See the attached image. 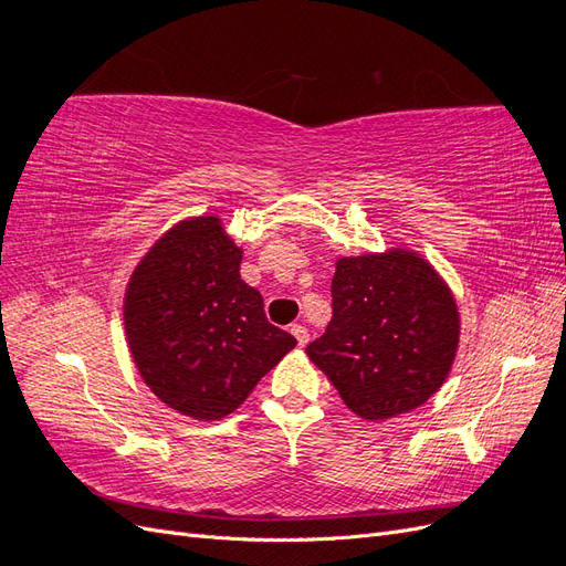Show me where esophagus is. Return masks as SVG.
Segmentation results:
<instances>
[{"label": "esophagus", "mask_w": 566, "mask_h": 566, "mask_svg": "<svg viewBox=\"0 0 566 566\" xmlns=\"http://www.w3.org/2000/svg\"><path fill=\"white\" fill-rule=\"evenodd\" d=\"M290 333L295 335V339H297V345H300V347H304L306 342H310V331H306V325H302V323L290 325Z\"/></svg>", "instance_id": "1"}]
</instances>
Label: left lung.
Instances as JSON below:
<instances>
[{"label": "left lung", "instance_id": "1", "mask_svg": "<svg viewBox=\"0 0 566 566\" xmlns=\"http://www.w3.org/2000/svg\"><path fill=\"white\" fill-rule=\"evenodd\" d=\"M331 293L333 318L306 356L358 418L408 413L447 382L460 314L422 254L389 248L339 256Z\"/></svg>", "mask_w": 566, "mask_h": 566}]
</instances>
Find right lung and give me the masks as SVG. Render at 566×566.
<instances>
[{
	"mask_svg": "<svg viewBox=\"0 0 566 566\" xmlns=\"http://www.w3.org/2000/svg\"><path fill=\"white\" fill-rule=\"evenodd\" d=\"M243 248L217 214L165 231L125 290L127 347L156 397L193 420H221L297 339L271 325L241 279Z\"/></svg>",
	"mask_w": 566,
	"mask_h": 566,
	"instance_id": "add662e5",
	"label": "right lung"
}]
</instances>
